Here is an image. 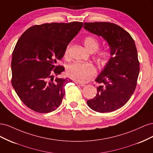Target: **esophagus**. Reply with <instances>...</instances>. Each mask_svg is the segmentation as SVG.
Here are the masks:
<instances>
[{"instance_id": "34e87169", "label": "esophagus", "mask_w": 153, "mask_h": 153, "mask_svg": "<svg viewBox=\"0 0 153 153\" xmlns=\"http://www.w3.org/2000/svg\"><path fill=\"white\" fill-rule=\"evenodd\" d=\"M74 82L75 83V84H76V85H79V86H81V87H84V86L85 85L84 84H82V83H80V82H76V81H75Z\"/></svg>"}]
</instances>
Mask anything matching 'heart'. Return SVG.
Here are the masks:
<instances>
[{
  "instance_id": "1",
  "label": "heart",
  "mask_w": 153,
  "mask_h": 153,
  "mask_svg": "<svg viewBox=\"0 0 153 153\" xmlns=\"http://www.w3.org/2000/svg\"><path fill=\"white\" fill-rule=\"evenodd\" d=\"M84 45L85 48L91 53L95 52L99 47L98 41L92 36L87 37L84 41ZM68 53V48H67L65 52L66 56H67ZM98 57L101 61H104L109 57V52L106 50L100 51L98 53ZM66 72L68 75L72 79L85 82L96 75V69L94 65L91 63L75 62L68 66Z\"/></svg>"
}]
</instances>
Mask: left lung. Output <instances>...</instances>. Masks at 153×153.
<instances>
[{"label": "left lung", "instance_id": "1", "mask_svg": "<svg viewBox=\"0 0 153 153\" xmlns=\"http://www.w3.org/2000/svg\"><path fill=\"white\" fill-rule=\"evenodd\" d=\"M84 28L102 37L109 45L111 57L95 80L102 85L97 87L96 96L87 103L96 112H112L126 104L135 90L140 64L135 41L112 23H84Z\"/></svg>", "mask_w": 153, "mask_h": 153}]
</instances>
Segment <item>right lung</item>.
<instances>
[{"instance_id": "obj_1", "label": "right lung", "mask_w": 153, "mask_h": 153, "mask_svg": "<svg viewBox=\"0 0 153 153\" xmlns=\"http://www.w3.org/2000/svg\"><path fill=\"white\" fill-rule=\"evenodd\" d=\"M83 23H51L34 25L17 41L11 61V84L27 107L39 113L57 109L65 94L64 87L72 80L54 78L64 71L56 66Z\"/></svg>"}]
</instances>
